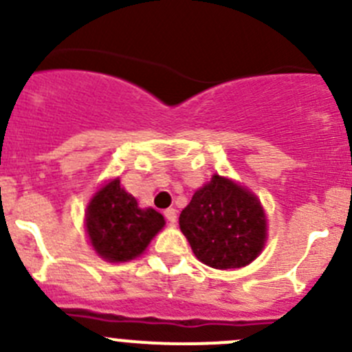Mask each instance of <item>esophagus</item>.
<instances>
[{
    "label": "esophagus",
    "instance_id": "1",
    "mask_svg": "<svg viewBox=\"0 0 352 352\" xmlns=\"http://www.w3.org/2000/svg\"><path fill=\"white\" fill-rule=\"evenodd\" d=\"M165 218H166V221L175 223L177 221V211H175V209H173V208L165 209Z\"/></svg>",
    "mask_w": 352,
    "mask_h": 352
}]
</instances>
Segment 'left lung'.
<instances>
[{"label":"left lung","mask_w":352,"mask_h":352,"mask_svg":"<svg viewBox=\"0 0 352 352\" xmlns=\"http://www.w3.org/2000/svg\"><path fill=\"white\" fill-rule=\"evenodd\" d=\"M180 230L201 262L214 269L250 264L265 242V214L254 194L212 175L180 212Z\"/></svg>","instance_id":"left-lung-1"}]
</instances>
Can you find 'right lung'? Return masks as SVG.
Returning <instances> with one entry per match:
<instances>
[{"instance_id":"right-lung-1","label":"right lung","mask_w":352,"mask_h":352,"mask_svg":"<svg viewBox=\"0 0 352 352\" xmlns=\"http://www.w3.org/2000/svg\"><path fill=\"white\" fill-rule=\"evenodd\" d=\"M165 219L155 209H140L138 201L120 187L119 179L102 187L87 208V232L95 252L110 262H124L143 254Z\"/></svg>"}]
</instances>
